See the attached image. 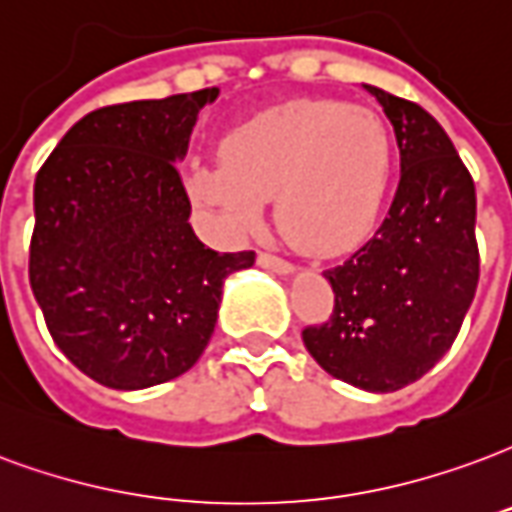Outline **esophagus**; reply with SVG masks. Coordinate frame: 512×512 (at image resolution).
Listing matches in <instances>:
<instances>
[{
	"instance_id": "1",
	"label": "esophagus",
	"mask_w": 512,
	"mask_h": 512,
	"mask_svg": "<svg viewBox=\"0 0 512 512\" xmlns=\"http://www.w3.org/2000/svg\"><path fill=\"white\" fill-rule=\"evenodd\" d=\"M257 266H263L268 268V271H274V274H293L295 266L293 263H287V260H282V257H276V255H266V252H260L257 255Z\"/></svg>"
}]
</instances>
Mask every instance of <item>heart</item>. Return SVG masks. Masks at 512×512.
Here are the masks:
<instances>
[{
  "label": "heart",
  "mask_w": 512,
  "mask_h": 512,
  "mask_svg": "<svg viewBox=\"0 0 512 512\" xmlns=\"http://www.w3.org/2000/svg\"><path fill=\"white\" fill-rule=\"evenodd\" d=\"M219 157L189 165L187 192L225 236H252L274 195L287 241L331 257L372 230L391 184L393 138L369 108L290 100L227 130Z\"/></svg>",
  "instance_id": "b5f03b06"
}]
</instances>
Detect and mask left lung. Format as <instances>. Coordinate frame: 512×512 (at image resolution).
Here are the masks:
<instances>
[{
	"label": "left lung",
	"mask_w": 512,
	"mask_h": 512,
	"mask_svg": "<svg viewBox=\"0 0 512 512\" xmlns=\"http://www.w3.org/2000/svg\"><path fill=\"white\" fill-rule=\"evenodd\" d=\"M363 89L396 132L399 189L377 233L323 274L333 314L306 328L304 344L336 380L391 393L450 350L475 298V184L431 113L369 83Z\"/></svg>",
	"instance_id": "8db88e82"
}]
</instances>
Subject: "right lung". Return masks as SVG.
Masks as SVG:
<instances>
[{
	"label": "right lung",
	"mask_w": 512,
	"mask_h": 512,
	"mask_svg": "<svg viewBox=\"0 0 512 512\" xmlns=\"http://www.w3.org/2000/svg\"><path fill=\"white\" fill-rule=\"evenodd\" d=\"M217 89L86 113L34 179L29 282L56 347L86 377L140 391L189 372L222 285L255 252H214L189 225L176 162Z\"/></svg>",
	"instance_id": "right-lung-1"
}]
</instances>
